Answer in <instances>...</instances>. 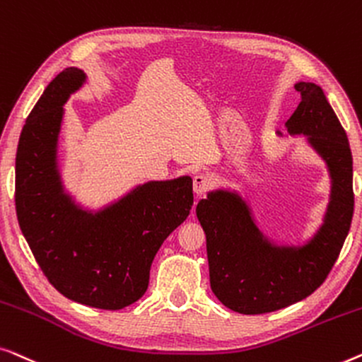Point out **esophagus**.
Returning <instances> with one entry per match:
<instances>
[{"label": "esophagus", "instance_id": "obj_1", "mask_svg": "<svg viewBox=\"0 0 362 362\" xmlns=\"http://www.w3.org/2000/svg\"><path fill=\"white\" fill-rule=\"evenodd\" d=\"M210 185H211V180L208 175L197 174L195 177H193V192H195V195L202 197L203 193L210 188Z\"/></svg>", "mask_w": 362, "mask_h": 362}]
</instances>
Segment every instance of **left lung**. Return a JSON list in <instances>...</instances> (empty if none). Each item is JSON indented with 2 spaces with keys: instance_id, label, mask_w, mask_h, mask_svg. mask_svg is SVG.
I'll return each instance as SVG.
<instances>
[{
  "instance_id": "obj_1",
  "label": "left lung",
  "mask_w": 362,
  "mask_h": 362,
  "mask_svg": "<svg viewBox=\"0 0 362 362\" xmlns=\"http://www.w3.org/2000/svg\"><path fill=\"white\" fill-rule=\"evenodd\" d=\"M297 110L279 137L303 136L305 144L323 160L329 195L317 230L307 239L277 241L259 226L246 195L218 187L197 205L206 234L210 285L215 297L233 312H276L313 293L334 266L349 233L354 210L353 156L348 136L329 106L322 86L298 81Z\"/></svg>"
}]
</instances>
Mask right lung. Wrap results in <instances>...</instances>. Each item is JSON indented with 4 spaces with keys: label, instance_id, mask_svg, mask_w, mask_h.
Here are the masks:
<instances>
[{
    "label": "right lung",
    "instance_id": "add662e5",
    "mask_svg": "<svg viewBox=\"0 0 362 362\" xmlns=\"http://www.w3.org/2000/svg\"><path fill=\"white\" fill-rule=\"evenodd\" d=\"M86 81L81 69H65L30 111L16 152V215L60 293L93 308L121 310L146 293L157 251L187 220L192 177L137 183L95 210L78 203L65 188L59 139L64 105Z\"/></svg>",
    "mask_w": 362,
    "mask_h": 362
}]
</instances>
